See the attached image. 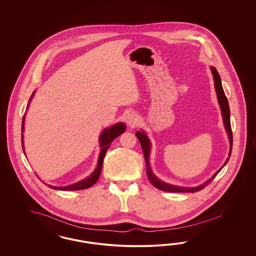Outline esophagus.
Listing matches in <instances>:
<instances>
[{
    "mask_svg": "<svg viewBox=\"0 0 256 256\" xmlns=\"http://www.w3.org/2000/svg\"><path fill=\"white\" fill-rule=\"evenodd\" d=\"M139 116L135 112H128L126 116V122L128 126L134 128L139 123Z\"/></svg>",
    "mask_w": 256,
    "mask_h": 256,
    "instance_id": "34e87169",
    "label": "esophagus"
}]
</instances>
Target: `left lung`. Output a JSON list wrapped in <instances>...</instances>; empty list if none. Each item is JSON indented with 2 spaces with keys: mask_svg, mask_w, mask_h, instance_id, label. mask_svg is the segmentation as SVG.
<instances>
[{
  "mask_svg": "<svg viewBox=\"0 0 256 256\" xmlns=\"http://www.w3.org/2000/svg\"><path fill=\"white\" fill-rule=\"evenodd\" d=\"M211 70V73L213 75V78H214V86H215V90L217 93L218 102L220 108V112H222V120H224V124L225 130L227 132L228 135V139H229V142H230V149H229V154H228V158H226L224 164L222 166V168L220 170H218L213 176L212 178L208 179L206 182H204L201 185L196 186H176V185H172V184H168L164 181H162L160 179L158 178L155 176V174L153 172V170L150 167V163H149V156H150V152H151V142L148 138L146 133L144 130L136 132V136L139 140L140 144L142 148V152H144V160H146V174H148V179L151 182V184L153 186H156V188L163 190V192H196L202 190L206 186H208L210 182L215 178V176H217L218 174L220 172V170H222L226 163L228 162L230 156L232 153V128H231V123H230V108H229V103L227 100V98L225 96L224 88L222 86V80L220 77L218 73L217 70L214 66L210 68Z\"/></svg>",
  "mask_w": 256,
  "mask_h": 256,
  "instance_id": "8db88e82",
  "label": "left lung"
}]
</instances>
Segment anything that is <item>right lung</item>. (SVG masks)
<instances>
[{"label": "right lung", "mask_w": 256, "mask_h": 256, "mask_svg": "<svg viewBox=\"0 0 256 256\" xmlns=\"http://www.w3.org/2000/svg\"><path fill=\"white\" fill-rule=\"evenodd\" d=\"M34 93L32 94L31 98L27 104V108L30 105L32 98H34ZM24 123H25V114H24L22 126V149H24V155H25L24 142ZM126 126L124 123H116L110 128H104L101 132L100 136V156H98V165H96V169L90 174V176L82 179V181H78L77 183L68 185V186H50V185H46V186H50L54 190H84V188H88L93 186L94 184L100 178L101 170H102V165H103V160H104V156L106 155V152H107L108 148H110V144L114 140V139H116L119 135L124 133L126 132Z\"/></svg>", "instance_id": "1"}]
</instances>
